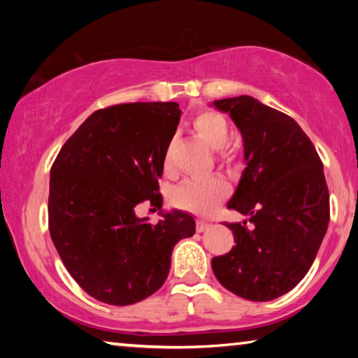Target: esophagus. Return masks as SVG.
I'll use <instances>...</instances> for the list:
<instances>
[{
	"label": "esophagus",
	"instance_id": "34e87169",
	"mask_svg": "<svg viewBox=\"0 0 358 358\" xmlns=\"http://www.w3.org/2000/svg\"><path fill=\"white\" fill-rule=\"evenodd\" d=\"M210 226H211V224L207 222V221H203V220H197L196 221V230H197V232H203V230H207Z\"/></svg>",
	"mask_w": 358,
	"mask_h": 358
}]
</instances>
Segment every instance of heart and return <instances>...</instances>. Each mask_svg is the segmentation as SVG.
<instances>
[{"instance_id":"obj_1","label":"heart","mask_w":358,"mask_h":358,"mask_svg":"<svg viewBox=\"0 0 358 358\" xmlns=\"http://www.w3.org/2000/svg\"><path fill=\"white\" fill-rule=\"evenodd\" d=\"M192 128L203 142L211 148H221L229 138V124L221 113L215 110H202L192 117ZM220 151V157L230 161L232 157L226 151ZM164 169L169 172L171 166V147L164 151ZM229 186L221 177H205L199 180H186L172 194V202L175 207L192 211V213L205 215L213 210L217 202L227 194Z\"/></svg>"}]
</instances>
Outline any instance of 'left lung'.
Returning <instances> with one entry per match:
<instances>
[{"label":"left lung","instance_id":"obj_1","mask_svg":"<svg viewBox=\"0 0 358 358\" xmlns=\"http://www.w3.org/2000/svg\"><path fill=\"white\" fill-rule=\"evenodd\" d=\"M213 104L243 136L246 169L227 208L250 216V226L226 222L235 246L213 257L211 268L241 299L275 300L308 273L329 227L322 161L289 115L245 94Z\"/></svg>","mask_w":358,"mask_h":358}]
</instances>
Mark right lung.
I'll return each instance as SVG.
<instances>
[{
    "instance_id": "1",
    "label": "right lung",
    "mask_w": 358,
    "mask_h": 358,
    "mask_svg": "<svg viewBox=\"0 0 358 358\" xmlns=\"http://www.w3.org/2000/svg\"><path fill=\"white\" fill-rule=\"evenodd\" d=\"M180 115L177 102L99 108L66 141L50 169L53 245L78 286L107 305H132L155 294L169 275L173 246L196 232L185 211L164 213L157 224L136 215L145 201L161 210L157 180Z\"/></svg>"
}]
</instances>
